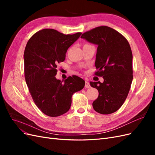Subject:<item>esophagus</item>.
Masks as SVG:
<instances>
[{
    "label": "esophagus",
    "instance_id": "obj_1",
    "mask_svg": "<svg viewBox=\"0 0 155 155\" xmlns=\"http://www.w3.org/2000/svg\"><path fill=\"white\" fill-rule=\"evenodd\" d=\"M85 87L87 88H88L91 87V85L90 84H89V82L87 81H85Z\"/></svg>",
    "mask_w": 155,
    "mask_h": 155
}]
</instances>
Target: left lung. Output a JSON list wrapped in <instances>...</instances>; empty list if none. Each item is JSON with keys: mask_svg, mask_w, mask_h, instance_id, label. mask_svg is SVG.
<instances>
[{"mask_svg": "<svg viewBox=\"0 0 155 155\" xmlns=\"http://www.w3.org/2000/svg\"><path fill=\"white\" fill-rule=\"evenodd\" d=\"M81 38L97 45L94 74L104 79V83L90 82L99 92L92 103L94 109L102 114L113 113L124 104L133 78L129 42L120 33L106 26L83 33Z\"/></svg>", "mask_w": 155, "mask_h": 155, "instance_id": "1", "label": "left lung"}]
</instances>
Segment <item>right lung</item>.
I'll list each match as a JSON object with an SVG mask.
<instances>
[{"label":"right lung","mask_w":155,"mask_h":155,"mask_svg":"<svg viewBox=\"0 0 155 155\" xmlns=\"http://www.w3.org/2000/svg\"><path fill=\"white\" fill-rule=\"evenodd\" d=\"M81 34L66 35L54 29H43L33 35L26 44L25 80L35 105L48 116L66 113L73 94L85 86V81L77 76L68 77L64 83L55 78L58 64L64 61L67 50Z\"/></svg>","instance_id":"obj_1"}]
</instances>
